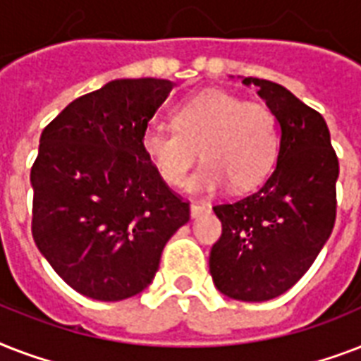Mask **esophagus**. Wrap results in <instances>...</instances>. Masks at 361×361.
I'll list each match as a JSON object with an SVG mask.
<instances>
[{
    "instance_id": "esophagus-1",
    "label": "esophagus",
    "mask_w": 361,
    "mask_h": 361,
    "mask_svg": "<svg viewBox=\"0 0 361 361\" xmlns=\"http://www.w3.org/2000/svg\"><path fill=\"white\" fill-rule=\"evenodd\" d=\"M209 206L208 204H191V217H198V215L208 214Z\"/></svg>"
}]
</instances>
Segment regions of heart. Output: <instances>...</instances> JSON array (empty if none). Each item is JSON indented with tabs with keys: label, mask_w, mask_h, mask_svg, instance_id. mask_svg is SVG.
<instances>
[{
	"label": "heart",
	"mask_w": 361,
	"mask_h": 361,
	"mask_svg": "<svg viewBox=\"0 0 361 361\" xmlns=\"http://www.w3.org/2000/svg\"><path fill=\"white\" fill-rule=\"evenodd\" d=\"M170 120L174 130L149 125L140 136L142 153L166 185L185 183L198 152L204 163L189 181L191 192H215L226 183L251 191L274 169L279 129L266 104L208 90L176 104Z\"/></svg>",
	"instance_id": "heart-1"
}]
</instances>
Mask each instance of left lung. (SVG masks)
I'll list each match as a JSON object with an SVG mask.
<instances>
[{
	"mask_svg": "<svg viewBox=\"0 0 361 361\" xmlns=\"http://www.w3.org/2000/svg\"><path fill=\"white\" fill-rule=\"evenodd\" d=\"M241 82L258 87L279 121V155L258 191L214 206L223 234L209 252V274L225 296L266 302L296 285L330 238L339 161L317 110L275 82Z\"/></svg>",
	"mask_w": 361,
	"mask_h": 361,
	"instance_id": "left-lung-1",
	"label": "left lung"
}]
</instances>
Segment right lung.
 Wrapping results in <instances>:
<instances>
[{
  "label": "right lung",
  "instance_id": "obj_1",
  "mask_svg": "<svg viewBox=\"0 0 361 361\" xmlns=\"http://www.w3.org/2000/svg\"><path fill=\"white\" fill-rule=\"evenodd\" d=\"M163 78H123L67 104L44 127L31 166V234L61 279L118 302L142 292L189 221V202L157 176L140 136L172 92Z\"/></svg>",
  "mask_w": 361,
  "mask_h": 361
}]
</instances>
